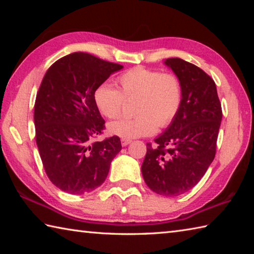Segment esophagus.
Segmentation results:
<instances>
[{"label":"esophagus","mask_w":254,"mask_h":254,"mask_svg":"<svg viewBox=\"0 0 254 254\" xmlns=\"http://www.w3.org/2000/svg\"><path fill=\"white\" fill-rule=\"evenodd\" d=\"M132 141L131 139H123L122 138V141H121V144H122V146H127L128 144H130Z\"/></svg>","instance_id":"34e87169"}]
</instances>
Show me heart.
I'll return each mask as SVG.
<instances>
[{
	"label": "heart",
	"mask_w": 254,
	"mask_h": 254,
	"mask_svg": "<svg viewBox=\"0 0 254 254\" xmlns=\"http://www.w3.org/2000/svg\"><path fill=\"white\" fill-rule=\"evenodd\" d=\"M120 89L104 83L96 88L94 100L102 116L115 119L121 115L127 100L138 98L135 118H121L108 124V132L123 139L153 134L158 126L175 120L182 104L179 78L145 67H134L118 78Z\"/></svg>",
	"instance_id": "b5f03b06"
}]
</instances>
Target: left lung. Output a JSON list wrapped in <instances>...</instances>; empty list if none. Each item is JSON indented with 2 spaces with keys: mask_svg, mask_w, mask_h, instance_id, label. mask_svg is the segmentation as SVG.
Returning a JSON list of instances; mask_svg holds the SVG:
<instances>
[{
  "mask_svg": "<svg viewBox=\"0 0 254 254\" xmlns=\"http://www.w3.org/2000/svg\"><path fill=\"white\" fill-rule=\"evenodd\" d=\"M179 78L182 104L175 120L147 144L144 181L159 195L178 196L202 179L216 153L222 106L216 85L203 69L179 58L164 61Z\"/></svg>",
  "mask_w": 254,
  "mask_h": 254,
  "instance_id": "left-lung-1",
  "label": "left lung"
}]
</instances>
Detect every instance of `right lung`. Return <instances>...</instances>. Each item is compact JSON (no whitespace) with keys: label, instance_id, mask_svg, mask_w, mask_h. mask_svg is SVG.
I'll return each mask as SVG.
<instances>
[{"label":"right lung","instance_id":"right-lung-1","mask_svg":"<svg viewBox=\"0 0 254 254\" xmlns=\"http://www.w3.org/2000/svg\"><path fill=\"white\" fill-rule=\"evenodd\" d=\"M122 68L74 52L45 74L35 102L36 143L47 176L64 192L80 195L100 187L122 148L118 136L93 143L105 127L95 90Z\"/></svg>","mask_w":254,"mask_h":254}]
</instances>
